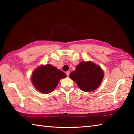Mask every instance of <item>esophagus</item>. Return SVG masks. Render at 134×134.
I'll return each mask as SVG.
<instances>
[{
    "label": "esophagus",
    "instance_id": "esophagus-1",
    "mask_svg": "<svg viewBox=\"0 0 134 134\" xmlns=\"http://www.w3.org/2000/svg\"><path fill=\"white\" fill-rule=\"evenodd\" d=\"M66 75H67V76H69V75H70V72L69 71H67V72H66Z\"/></svg>",
    "mask_w": 134,
    "mask_h": 134
}]
</instances>
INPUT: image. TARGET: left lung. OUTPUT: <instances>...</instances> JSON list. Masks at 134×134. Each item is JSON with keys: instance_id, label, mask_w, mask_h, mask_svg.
I'll use <instances>...</instances> for the list:
<instances>
[{"instance_id": "left-lung-1", "label": "left lung", "mask_w": 134, "mask_h": 134, "mask_svg": "<svg viewBox=\"0 0 134 134\" xmlns=\"http://www.w3.org/2000/svg\"><path fill=\"white\" fill-rule=\"evenodd\" d=\"M104 72L98 65L91 61L79 63L70 78L76 82L81 90L90 92L97 89L103 79Z\"/></svg>"}]
</instances>
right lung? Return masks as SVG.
I'll list each match as a JSON object with an SVG mask.
<instances>
[{
    "mask_svg": "<svg viewBox=\"0 0 134 134\" xmlns=\"http://www.w3.org/2000/svg\"><path fill=\"white\" fill-rule=\"evenodd\" d=\"M66 75L52 65H41L37 68L32 74L31 80L34 87L44 94H48L55 89L61 79Z\"/></svg>",
    "mask_w": 134,
    "mask_h": 134,
    "instance_id": "1",
    "label": "right lung"
}]
</instances>
